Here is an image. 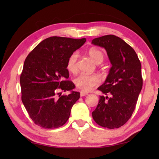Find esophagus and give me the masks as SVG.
I'll use <instances>...</instances> for the list:
<instances>
[{
    "label": "esophagus",
    "instance_id": "1",
    "mask_svg": "<svg viewBox=\"0 0 159 159\" xmlns=\"http://www.w3.org/2000/svg\"><path fill=\"white\" fill-rule=\"evenodd\" d=\"M88 95V93H83V92H80V97H83V96H85V95Z\"/></svg>",
    "mask_w": 159,
    "mask_h": 159
}]
</instances>
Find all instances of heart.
Wrapping results in <instances>:
<instances>
[{"label":"heart","mask_w":159,"mask_h":159,"mask_svg":"<svg viewBox=\"0 0 159 159\" xmlns=\"http://www.w3.org/2000/svg\"><path fill=\"white\" fill-rule=\"evenodd\" d=\"M88 55L92 59L94 62L100 64L103 61L104 55L103 52L98 48H92L88 50ZM79 58V53L76 51L72 52L69 56L66 61V69L71 74L77 72V61ZM76 87L81 92H89L100 83V79L96 74L84 75L80 74L74 80Z\"/></svg>","instance_id":"b5f03b06"}]
</instances>
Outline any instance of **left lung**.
<instances>
[{
    "mask_svg": "<svg viewBox=\"0 0 159 159\" xmlns=\"http://www.w3.org/2000/svg\"><path fill=\"white\" fill-rule=\"evenodd\" d=\"M92 43L106 50L112 64L105 82L98 88L107 96H99L93 118L102 127L120 128L130 119L141 92L140 61L133 48L114 35L96 38Z\"/></svg>",
    "mask_w": 159,
    "mask_h": 159,
    "instance_id": "obj_1",
    "label": "left lung"
}]
</instances>
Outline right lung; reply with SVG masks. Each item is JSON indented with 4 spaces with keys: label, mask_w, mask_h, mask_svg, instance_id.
I'll return each instance as SVG.
<instances>
[{
    "label": "right lung",
    "mask_w": 159,
    "mask_h": 159,
    "mask_svg": "<svg viewBox=\"0 0 159 159\" xmlns=\"http://www.w3.org/2000/svg\"><path fill=\"white\" fill-rule=\"evenodd\" d=\"M85 41V39L52 36L40 43L26 57L20 76L21 101L36 125L57 128L69 119L80 93L72 90L73 82L66 80L69 77L66 61ZM59 90L70 93L61 96Z\"/></svg>",
    "instance_id": "right-lung-1"
}]
</instances>
